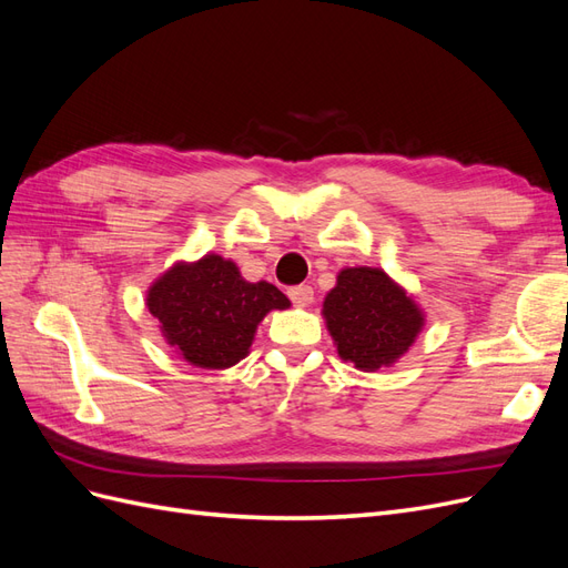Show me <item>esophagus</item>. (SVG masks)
I'll return each instance as SVG.
<instances>
[{
  "label": "esophagus",
  "instance_id": "1",
  "mask_svg": "<svg viewBox=\"0 0 568 568\" xmlns=\"http://www.w3.org/2000/svg\"><path fill=\"white\" fill-rule=\"evenodd\" d=\"M288 298H291V303L298 305V307H307L315 298V291H313V286L301 284V286L288 288Z\"/></svg>",
  "mask_w": 568,
  "mask_h": 568
}]
</instances>
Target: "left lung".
<instances>
[{"label": "left lung", "mask_w": 568, "mask_h": 568, "mask_svg": "<svg viewBox=\"0 0 568 568\" xmlns=\"http://www.w3.org/2000/svg\"><path fill=\"white\" fill-rule=\"evenodd\" d=\"M322 317L338 357L359 372L390 367L412 348L426 315L382 267H343L324 296Z\"/></svg>", "instance_id": "1"}]
</instances>
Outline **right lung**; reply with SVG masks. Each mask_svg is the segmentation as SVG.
I'll return each instance as SVG.
<instances>
[{"label": "right lung", "instance_id": "1", "mask_svg": "<svg viewBox=\"0 0 568 568\" xmlns=\"http://www.w3.org/2000/svg\"><path fill=\"white\" fill-rule=\"evenodd\" d=\"M149 313L184 363L227 369L251 353L257 324L291 301L270 282H248L234 261L205 253L175 263L146 291Z\"/></svg>", "mask_w": 568, "mask_h": 568}]
</instances>
